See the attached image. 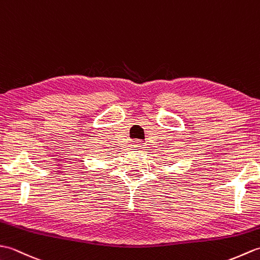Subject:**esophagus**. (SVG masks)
<instances>
[{"instance_id":"34e87169","label":"esophagus","mask_w":260,"mask_h":260,"mask_svg":"<svg viewBox=\"0 0 260 260\" xmlns=\"http://www.w3.org/2000/svg\"><path fill=\"white\" fill-rule=\"evenodd\" d=\"M128 150H129L131 152H137V151H140V150H141V144H133V145H131V146L128 147Z\"/></svg>"}]
</instances>
